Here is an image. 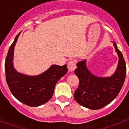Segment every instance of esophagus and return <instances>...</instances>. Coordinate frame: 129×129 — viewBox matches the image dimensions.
<instances>
[{"label": "esophagus", "instance_id": "obj_1", "mask_svg": "<svg viewBox=\"0 0 129 129\" xmlns=\"http://www.w3.org/2000/svg\"><path fill=\"white\" fill-rule=\"evenodd\" d=\"M68 68L70 72H72L76 68V61L75 60L70 61L68 63Z\"/></svg>", "mask_w": 129, "mask_h": 129}]
</instances>
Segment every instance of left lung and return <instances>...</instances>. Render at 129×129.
Wrapping results in <instances>:
<instances>
[{"label": "left lung", "instance_id": "8db88e82", "mask_svg": "<svg viewBox=\"0 0 129 129\" xmlns=\"http://www.w3.org/2000/svg\"><path fill=\"white\" fill-rule=\"evenodd\" d=\"M113 45L119 61L115 73L110 77L92 75L86 66V60L77 64L75 73L79 79V85L74 92V98L82 106L92 110L100 109L113 101L122 89L126 73V63L116 43L114 42Z\"/></svg>", "mask_w": 129, "mask_h": 129}]
</instances>
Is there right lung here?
Masks as SVG:
<instances>
[{
  "label": "right lung",
  "instance_id": "right-lung-1",
  "mask_svg": "<svg viewBox=\"0 0 129 129\" xmlns=\"http://www.w3.org/2000/svg\"><path fill=\"white\" fill-rule=\"evenodd\" d=\"M20 34L16 37L6 56V81L12 94L17 100L29 106H39L50 100L57 81L67 73V66L53 65L37 76H27L18 73L13 66L12 61L14 46Z\"/></svg>",
  "mask_w": 129,
  "mask_h": 129
}]
</instances>
